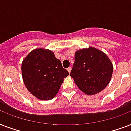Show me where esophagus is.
<instances>
[{
  "mask_svg": "<svg viewBox=\"0 0 131 131\" xmlns=\"http://www.w3.org/2000/svg\"><path fill=\"white\" fill-rule=\"evenodd\" d=\"M67 71H69V73H71V67H69V68H67Z\"/></svg>",
  "mask_w": 131,
  "mask_h": 131,
  "instance_id": "esophagus-1",
  "label": "esophagus"
}]
</instances>
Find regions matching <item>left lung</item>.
<instances>
[{
	"mask_svg": "<svg viewBox=\"0 0 131 131\" xmlns=\"http://www.w3.org/2000/svg\"><path fill=\"white\" fill-rule=\"evenodd\" d=\"M113 64L105 53L94 47L78 50L70 75L76 85L88 95L99 93L110 83Z\"/></svg>",
	"mask_w": 131,
	"mask_h": 131,
	"instance_id": "8db88e82",
	"label": "left lung"
}]
</instances>
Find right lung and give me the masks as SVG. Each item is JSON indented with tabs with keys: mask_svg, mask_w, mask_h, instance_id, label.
Masks as SVG:
<instances>
[{
	"mask_svg": "<svg viewBox=\"0 0 131 131\" xmlns=\"http://www.w3.org/2000/svg\"><path fill=\"white\" fill-rule=\"evenodd\" d=\"M21 75L28 90L40 100L52 99L69 72L53 52L43 48L30 51L21 63Z\"/></svg>",
	"mask_w": 131,
	"mask_h": 131,
	"instance_id": "add662e5",
	"label": "right lung"
}]
</instances>
